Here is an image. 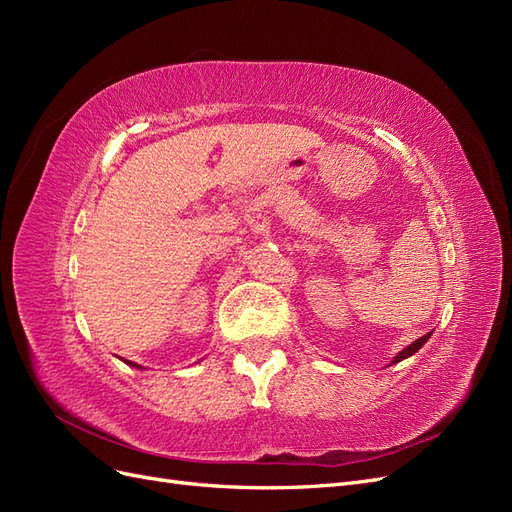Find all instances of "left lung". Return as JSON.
I'll list each match as a JSON object with an SVG mask.
<instances>
[{"instance_id":"8db88e82","label":"left lung","mask_w":512,"mask_h":512,"mask_svg":"<svg viewBox=\"0 0 512 512\" xmlns=\"http://www.w3.org/2000/svg\"><path fill=\"white\" fill-rule=\"evenodd\" d=\"M429 337H431V333H427V335H423V337H418L416 342H412L408 348H404V350H401V352L395 356V359L391 361V365H393V363H399V361H404V359H408V356H412L414 352L421 350V348L425 346V342H427Z\"/></svg>"}]
</instances>
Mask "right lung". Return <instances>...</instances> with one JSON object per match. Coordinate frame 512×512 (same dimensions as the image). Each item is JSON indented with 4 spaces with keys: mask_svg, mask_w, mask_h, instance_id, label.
Segmentation results:
<instances>
[{
    "mask_svg": "<svg viewBox=\"0 0 512 512\" xmlns=\"http://www.w3.org/2000/svg\"><path fill=\"white\" fill-rule=\"evenodd\" d=\"M128 365H132V367H136V369H141V365H136V363H132V361H128Z\"/></svg>",
    "mask_w": 512,
    "mask_h": 512,
    "instance_id": "1",
    "label": "right lung"
}]
</instances>
